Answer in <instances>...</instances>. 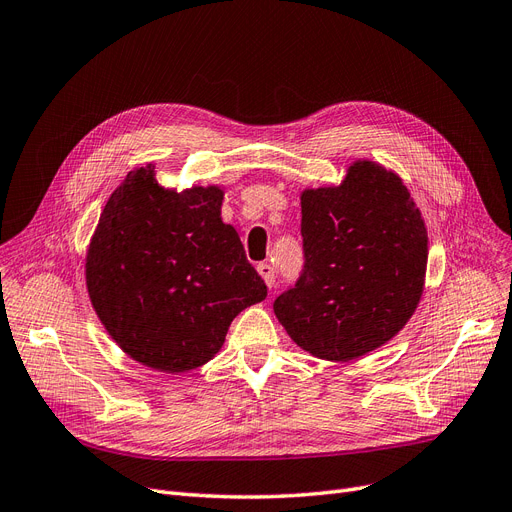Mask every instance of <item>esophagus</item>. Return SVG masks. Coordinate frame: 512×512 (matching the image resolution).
Instances as JSON below:
<instances>
[{"label": "esophagus", "mask_w": 512, "mask_h": 512, "mask_svg": "<svg viewBox=\"0 0 512 512\" xmlns=\"http://www.w3.org/2000/svg\"><path fill=\"white\" fill-rule=\"evenodd\" d=\"M257 272L263 278V282H266V285H268V289H272L274 282H276V276H274V268L270 266V263H259Z\"/></svg>", "instance_id": "obj_1"}]
</instances>
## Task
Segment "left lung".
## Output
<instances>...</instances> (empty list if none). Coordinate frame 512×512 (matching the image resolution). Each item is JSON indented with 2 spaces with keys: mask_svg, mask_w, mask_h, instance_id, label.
I'll return each instance as SVG.
<instances>
[{
  "mask_svg": "<svg viewBox=\"0 0 512 512\" xmlns=\"http://www.w3.org/2000/svg\"><path fill=\"white\" fill-rule=\"evenodd\" d=\"M304 274L274 301L293 342L331 363L356 361L418 308L428 263L420 208L394 170L354 160L339 185L301 192Z\"/></svg>",
  "mask_w": 512,
  "mask_h": 512,
  "instance_id": "1",
  "label": "left lung"
}]
</instances>
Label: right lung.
Wrapping results in <instances>:
<instances>
[{"instance_id": "add662e5", "label": "right lung", "mask_w": 512, "mask_h": 512, "mask_svg": "<svg viewBox=\"0 0 512 512\" xmlns=\"http://www.w3.org/2000/svg\"><path fill=\"white\" fill-rule=\"evenodd\" d=\"M221 185L164 187L156 164L113 189L86 251V289L109 337L132 361L187 373L221 350L232 320L266 299L238 232L223 223Z\"/></svg>"}]
</instances>
